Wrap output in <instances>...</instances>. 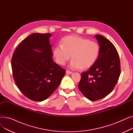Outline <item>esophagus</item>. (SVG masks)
Masks as SVG:
<instances>
[{
    "mask_svg": "<svg viewBox=\"0 0 133 133\" xmlns=\"http://www.w3.org/2000/svg\"><path fill=\"white\" fill-rule=\"evenodd\" d=\"M66 73L67 74H72V72L69 71H68V70H66Z\"/></svg>",
    "mask_w": 133,
    "mask_h": 133,
    "instance_id": "1",
    "label": "esophagus"
}]
</instances>
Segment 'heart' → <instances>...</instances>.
Instances as JSON below:
<instances>
[{"label":"heart","mask_w":133,"mask_h":133,"mask_svg":"<svg viewBox=\"0 0 133 133\" xmlns=\"http://www.w3.org/2000/svg\"><path fill=\"white\" fill-rule=\"evenodd\" d=\"M99 51V46L95 41L76 36H68L62 39L61 46L54 48L53 55L60 65H65L71 56V67L85 70L94 65Z\"/></svg>","instance_id":"b5f03b06"}]
</instances>
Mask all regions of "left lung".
<instances>
[{
    "label": "left lung",
    "mask_w": 133,
    "mask_h": 133,
    "mask_svg": "<svg viewBox=\"0 0 133 133\" xmlns=\"http://www.w3.org/2000/svg\"><path fill=\"white\" fill-rule=\"evenodd\" d=\"M100 46L94 65L81 74L78 88L89 100L96 101L108 95L115 86L120 74L117 51L111 42L100 35L94 36Z\"/></svg>",
    "instance_id": "1"
}]
</instances>
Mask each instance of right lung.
<instances>
[{
	"label": "right lung",
	"mask_w": 133,
	"mask_h": 133,
	"mask_svg": "<svg viewBox=\"0 0 133 133\" xmlns=\"http://www.w3.org/2000/svg\"><path fill=\"white\" fill-rule=\"evenodd\" d=\"M50 33H33L22 41L13 53L14 80L25 96L42 101L59 86L66 73L52 59Z\"/></svg>",
	"instance_id": "right-lung-1"
}]
</instances>
